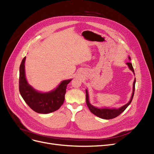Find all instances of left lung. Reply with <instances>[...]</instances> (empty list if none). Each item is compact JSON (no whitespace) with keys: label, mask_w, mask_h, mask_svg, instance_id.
<instances>
[{"label":"left lung","mask_w":154,"mask_h":154,"mask_svg":"<svg viewBox=\"0 0 154 154\" xmlns=\"http://www.w3.org/2000/svg\"><path fill=\"white\" fill-rule=\"evenodd\" d=\"M129 60L130 59V57H128ZM127 66H128L129 69L131 70V71L134 72V70L132 67V64L130 62H127ZM135 83H136V78H135L134 83H133V92H132V94L131 96V98H130V101L126 105H123V106L120 107V108L116 109H108V108H103V109H98L97 107H95L94 106H92L89 102V100H88V94L87 90L86 89V103L87 105V106L89 109L90 111L92 114H94L96 115L97 117H99L100 118L104 119H113L117 117L119 115L122 114L123 112L127 108L128 106L130 104V103L132 102V100L133 99L134 94V91H135Z\"/></svg>","instance_id":"left-lung-1"}]
</instances>
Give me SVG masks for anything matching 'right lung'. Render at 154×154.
<instances>
[{
	"label": "right lung",
	"instance_id": "obj_1",
	"mask_svg": "<svg viewBox=\"0 0 154 154\" xmlns=\"http://www.w3.org/2000/svg\"><path fill=\"white\" fill-rule=\"evenodd\" d=\"M25 60L26 57L22 60L19 71V91L22 98L27 105L37 113L48 114L57 110L63 103L67 84L72 80L62 81L57 88L49 92L36 91L26 80Z\"/></svg>",
	"mask_w": 154,
	"mask_h": 154
}]
</instances>
